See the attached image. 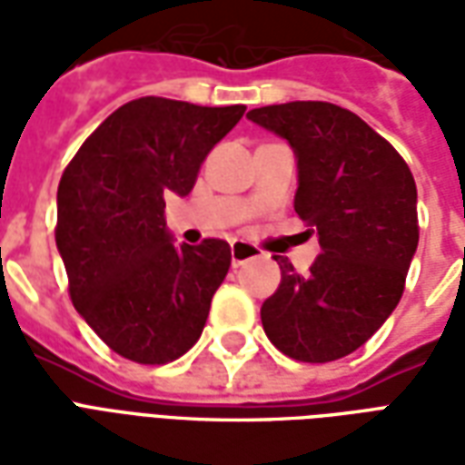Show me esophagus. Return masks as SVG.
Segmentation results:
<instances>
[{
	"label": "esophagus",
	"mask_w": 465,
	"mask_h": 465,
	"mask_svg": "<svg viewBox=\"0 0 465 465\" xmlns=\"http://www.w3.org/2000/svg\"><path fill=\"white\" fill-rule=\"evenodd\" d=\"M253 256H256V249H253V246H249V243H243V242H233L232 243L233 266H242V263L252 262Z\"/></svg>",
	"instance_id": "esophagus-1"
}]
</instances>
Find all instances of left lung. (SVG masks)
Segmentation results:
<instances>
[{
	"mask_svg": "<svg viewBox=\"0 0 465 465\" xmlns=\"http://www.w3.org/2000/svg\"><path fill=\"white\" fill-rule=\"evenodd\" d=\"M246 116L293 149V209L322 246L306 276L276 256L282 283L262 306L263 331L296 361L343 359L401 302L419 246L413 173L361 116L329 102L262 106Z\"/></svg>",
	"mask_w": 465,
	"mask_h": 465,
	"instance_id": "1",
	"label": "left lung"
}]
</instances>
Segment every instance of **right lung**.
<instances>
[{
	"instance_id": "1",
	"label": "right lung",
	"mask_w": 465,
	"mask_h": 465,
	"mask_svg": "<svg viewBox=\"0 0 465 465\" xmlns=\"http://www.w3.org/2000/svg\"><path fill=\"white\" fill-rule=\"evenodd\" d=\"M246 106L142 96L106 116L56 192V249L79 316L119 356L169 363L199 341L232 246L173 243L163 196L192 192Z\"/></svg>"
}]
</instances>
